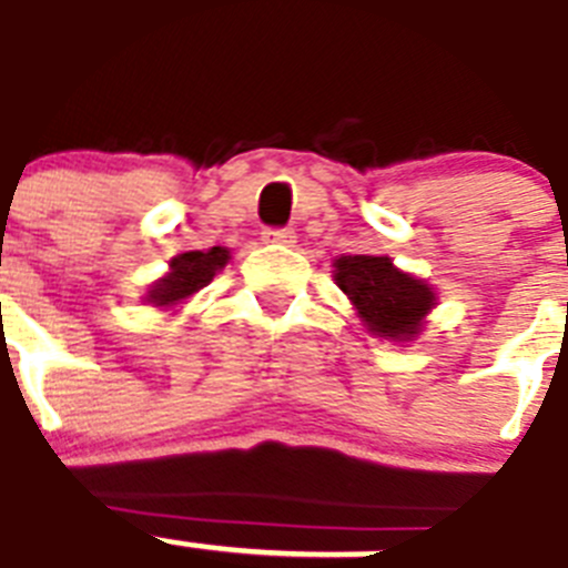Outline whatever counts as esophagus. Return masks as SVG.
<instances>
[{
    "label": "esophagus",
    "mask_w": 568,
    "mask_h": 568,
    "mask_svg": "<svg viewBox=\"0 0 568 568\" xmlns=\"http://www.w3.org/2000/svg\"><path fill=\"white\" fill-rule=\"evenodd\" d=\"M263 240L265 243H274V245H294L297 243V234H294L291 229H265Z\"/></svg>",
    "instance_id": "obj_1"
}]
</instances>
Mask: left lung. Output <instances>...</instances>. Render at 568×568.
I'll use <instances>...</instances> for the list:
<instances>
[{"instance_id":"8db88e82","label":"left lung","mask_w":568,"mask_h":568,"mask_svg":"<svg viewBox=\"0 0 568 568\" xmlns=\"http://www.w3.org/2000/svg\"><path fill=\"white\" fill-rule=\"evenodd\" d=\"M334 280L368 332L394 343L417 337L426 314L437 305L434 291L423 280L394 268L388 256H339L334 260Z\"/></svg>"}]
</instances>
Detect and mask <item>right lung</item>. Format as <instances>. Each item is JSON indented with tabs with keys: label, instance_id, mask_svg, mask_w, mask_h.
<instances>
[{
	"label": "right lung",
	"instance_id": "right-lung-1",
	"mask_svg": "<svg viewBox=\"0 0 568 568\" xmlns=\"http://www.w3.org/2000/svg\"><path fill=\"white\" fill-rule=\"evenodd\" d=\"M229 260V248H223V245H214L209 251H185V254L171 260V271L151 285L145 300L151 305L182 303L200 288H205L214 280L216 271L225 268Z\"/></svg>",
	"mask_w": 568,
	"mask_h": 568
}]
</instances>
